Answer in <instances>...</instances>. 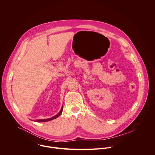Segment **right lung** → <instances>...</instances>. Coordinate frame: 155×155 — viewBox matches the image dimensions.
I'll return each instance as SVG.
<instances>
[{"mask_svg":"<svg viewBox=\"0 0 155 155\" xmlns=\"http://www.w3.org/2000/svg\"><path fill=\"white\" fill-rule=\"evenodd\" d=\"M62 108H63V107H62V108H61V110H60V112H59L57 115H56L55 116L53 117L52 118H48V119H43V120H35V121H36V122H47V121H50V120H54V119L58 118L59 115H61V113L62 112Z\"/></svg>","mask_w":155,"mask_h":155,"instance_id":"right-lung-1","label":"right lung"}]
</instances>
